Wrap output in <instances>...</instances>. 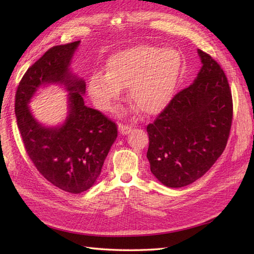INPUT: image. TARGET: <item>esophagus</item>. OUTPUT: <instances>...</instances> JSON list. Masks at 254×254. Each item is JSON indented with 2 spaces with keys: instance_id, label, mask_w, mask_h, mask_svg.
I'll use <instances>...</instances> for the list:
<instances>
[{
  "instance_id": "1",
  "label": "esophagus",
  "mask_w": 254,
  "mask_h": 254,
  "mask_svg": "<svg viewBox=\"0 0 254 254\" xmlns=\"http://www.w3.org/2000/svg\"><path fill=\"white\" fill-rule=\"evenodd\" d=\"M131 126L126 125V124H120L119 125V129H120V132L122 134H127L131 131Z\"/></svg>"
}]
</instances>
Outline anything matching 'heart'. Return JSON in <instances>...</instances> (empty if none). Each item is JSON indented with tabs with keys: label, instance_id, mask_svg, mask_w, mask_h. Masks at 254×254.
<instances>
[{
	"label": "heart",
	"instance_id": "obj_1",
	"mask_svg": "<svg viewBox=\"0 0 254 254\" xmlns=\"http://www.w3.org/2000/svg\"><path fill=\"white\" fill-rule=\"evenodd\" d=\"M181 55L175 48L135 45L113 54L107 73L94 72L88 92L95 106L110 112L120 101L124 88L142 112H160L174 95L180 76Z\"/></svg>",
	"mask_w": 254,
	"mask_h": 254
}]
</instances>
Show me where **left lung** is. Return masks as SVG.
Returning <instances> with one entry per match:
<instances>
[{
    "label": "left lung",
    "instance_id": "left-lung-1",
    "mask_svg": "<svg viewBox=\"0 0 254 254\" xmlns=\"http://www.w3.org/2000/svg\"><path fill=\"white\" fill-rule=\"evenodd\" d=\"M202 66L194 83L179 91L146 126V157L166 187L182 188L211 168L226 146L233 99L221 65L198 49Z\"/></svg>",
    "mask_w": 254,
    "mask_h": 254
}]
</instances>
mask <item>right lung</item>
I'll use <instances>...</instances> for the list:
<instances>
[{
	"label": "right lung",
	"instance_id": "add662e5",
	"mask_svg": "<svg viewBox=\"0 0 254 254\" xmlns=\"http://www.w3.org/2000/svg\"><path fill=\"white\" fill-rule=\"evenodd\" d=\"M78 45L76 41L49 48L24 73L15 96L17 125L28 156L47 181L71 194L95 184L117 137L112 120L85 106V82L69 70ZM54 82L70 92L69 115L63 127L47 128L34 120L27 103L40 85Z\"/></svg>",
	"mask_w": 254,
	"mask_h": 254
}]
</instances>
